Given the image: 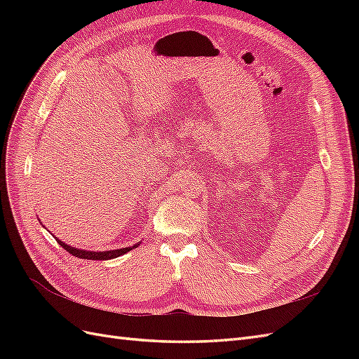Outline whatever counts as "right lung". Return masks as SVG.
I'll list each match as a JSON object with an SVG mask.
<instances>
[{"instance_id": "add662e5", "label": "right lung", "mask_w": 359, "mask_h": 359, "mask_svg": "<svg viewBox=\"0 0 359 359\" xmlns=\"http://www.w3.org/2000/svg\"><path fill=\"white\" fill-rule=\"evenodd\" d=\"M57 241L60 243V245H61L62 248H66L70 255H73V256H76V257H81V259H90V260H107V259H114V257H118V256H121V255H126L127 252H130V250H133V248H136L137 245H140V244H135V245H132V247H126V248H119V250H111V252H86V250H78V248H74V247H70V245H67V244H64V243H61V241L58 240V238H57Z\"/></svg>"}]
</instances>
